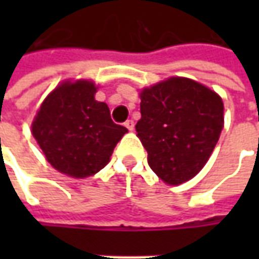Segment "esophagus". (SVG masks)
Returning <instances> with one entry per match:
<instances>
[{"label": "esophagus", "instance_id": "34e87169", "mask_svg": "<svg viewBox=\"0 0 259 259\" xmlns=\"http://www.w3.org/2000/svg\"><path fill=\"white\" fill-rule=\"evenodd\" d=\"M125 126H126L130 131H134V121H133V119H128V121H125Z\"/></svg>", "mask_w": 259, "mask_h": 259}]
</instances>
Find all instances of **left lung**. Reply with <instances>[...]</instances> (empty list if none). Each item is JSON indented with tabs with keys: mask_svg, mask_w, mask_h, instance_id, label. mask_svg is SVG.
Returning <instances> with one entry per match:
<instances>
[{
	"mask_svg": "<svg viewBox=\"0 0 259 259\" xmlns=\"http://www.w3.org/2000/svg\"><path fill=\"white\" fill-rule=\"evenodd\" d=\"M137 135L161 180L182 184L199 173L224 128V102L209 88L170 77L141 92Z\"/></svg>",
	"mask_w": 259,
	"mask_h": 259,
	"instance_id": "left-lung-1",
	"label": "left lung"
}]
</instances>
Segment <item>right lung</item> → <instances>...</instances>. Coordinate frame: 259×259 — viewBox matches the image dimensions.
<instances>
[{
    "label": "right lung",
    "mask_w": 259,
    "mask_h": 259,
    "mask_svg": "<svg viewBox=\"0 0 259 259\" xmlns=\"http://www.w3.org/2000/svg\"><path fill=\"white\" fill-rule=\"evenodd\" d=\"M89 80L65 82L41 104L31 131L46 158L76 179L102 170L128 130L111 119L109 108L95 101Z\"/></svg>",
    "instance_id": "right-lung-1"
}]
</instances>
